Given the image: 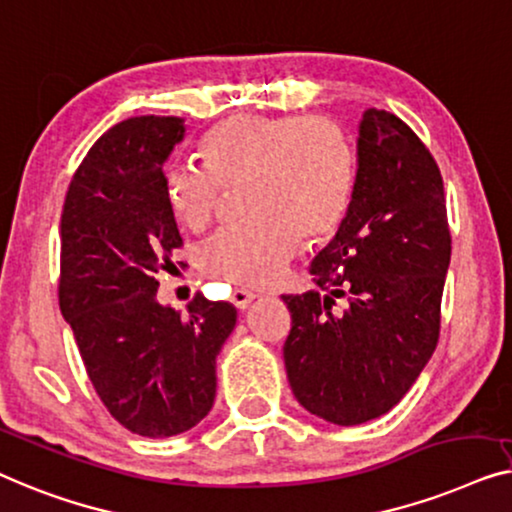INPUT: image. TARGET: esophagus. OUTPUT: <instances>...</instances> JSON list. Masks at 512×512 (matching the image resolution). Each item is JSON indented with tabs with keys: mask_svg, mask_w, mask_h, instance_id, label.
Listing matches in <instances>:
<instances>
[{
	"mask_svg": "<svg viewBox=\"0 0 512 512\" xmlns=\"http://www.w3.org/2000/svg\"><path fill=\"white\" fill-rule=\"evenodd\" d=\"M229 299H232V304L236 308H241V311H243V308H248L250 301L255 299V294L250 290H241V287H236V290H232V297H229Z\"/></svg>",
	"mask_w": 512,
	"mask_h": 512,
	"instance_id": "esophagus-1",
	"label": "esophagus"
}]
</instances>
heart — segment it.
Here are the masks:
<instances>
[{"mask_svg": "<svg viewBox=\"0 0 512 512\" xmlns=\"http://www.w3.org/2000/svg\"><path fill=\"white\" fill-rule=\"evenodd\" d=\"M201 164H174L164 192L176 220L192 232L211 225L222 185H246L255 220L227 227L204 243L199 264L241 290L276 285L306 241L327 239L352 204L357 155L350 136L322 115L239 113L201 141Z\"/></svg>", "mask_w": 512, "mask_h": 512, "instance_id": "heart-1", "label": "heart"}]
</instances>
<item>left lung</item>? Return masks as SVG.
<instances>
[{
    "mask_svg": "<svg viewBox=\"0 0 512 512\" xmlns=\"http://www.w3.org/2000/svg\"><path fill=\"white\" fill-rule=\"evenodd\" d=\"M450 243L427 146L394 113L364 111L352 204L311 264L320 292L283 294L285 371L308 413L352 427L403 399L436 350Z\"/></svg>",
    "mask_w": 512,
    "mask_h": 512,
    "instance_id": "1",
    "label": "left lung"
}]
</instances>
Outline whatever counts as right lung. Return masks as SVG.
I'll return each mask as SVG.
<instances>
[{
  "instance_id": "1",
  "label": "right lung",
  "mask_w": 512,
  "mask_h": 512,
  "mask_svg": "<svg viewBox=\"0 0 512 512\" xmlns=\"http://www.w3.org/2000/svg\"><path fill=\"white\" fill-rule=\"evenodd\" d=\"M183 118L113 125L71 178L62 211L60 311L109 413L132 434L192 429L215 399V357L236 308L197 294L187 313L157 301V273L183 246L164 171ZM181 266H185L181 262Z\"/></svg>"
}]
</instances>
